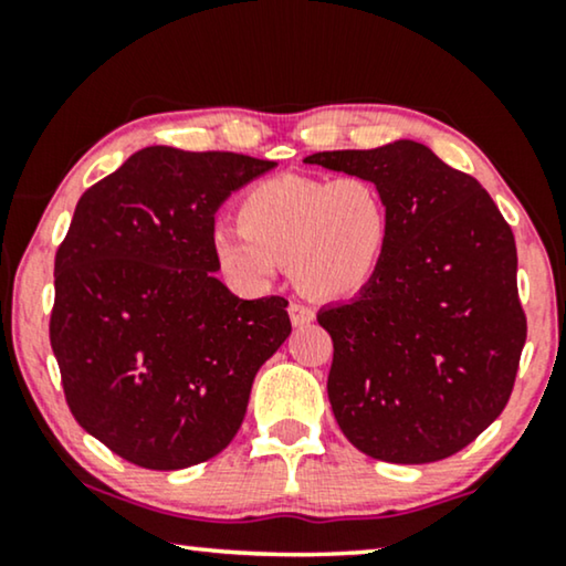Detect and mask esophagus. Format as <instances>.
Masks as SVG:
<instances>
[{
    "label": "esophagus",
    "mask_w": 566,
    "mask_h": 566,
    "mask_svg": "<svg viewBox=\"0 0 566 566\" xmlns=\"http://www.w3.org/2000/svg\"><path fill=\"white\" fill-rule=\"evenodd\" d=\"M289 316L293 327H304V324L314 322V308H308L304 304H291L289 306Z\"/></svg>",
    "instance_id": "esophagus-1"
}]
</instances>
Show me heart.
<instances>
[{
  "label": "heart",
  "instance_id": "obj_1",
  "mask_svg": "<svg viewBox=\"0 0 566 566\" xmlns=\"http://www.w3.org/2000/svg\"><path fill=\"white\" fill-rule=\"evenodd\" d=\"M239 229H216L211 252L231 285L258 291L289 265L306 296L343 301L376 281L391 244V208L358 175H281L250 188L237 206Z\"/></svg>",
  "mask_w": 566,
  "mask_h": 566
}]
</instances>
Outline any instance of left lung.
Masks as SVG:
<instances>
[{
  "label": "left lung",
  "instance_id": "left-lung-1",
  "mask_svg": "<svg viewBox=\"0 0 566 566\" xmlns=\"http://www.w3.org/2000/svg\"><path fill=\"white\" fill-rule=\"evenodd\" d=\"M304 161L368 177L391 208L376 281L316 314L339 430L389 463L459 453L505 409L528 332L513 229L474 177L409 138Z\"/></svg>",
  "mask_w": 566,
  "mask_h": 566
}]
</instances>
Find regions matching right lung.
<instances>
[{
  "label": "right lung",
  "mask_w": 566,
  "mask_h": 566,
  "mask_svg": "<svg viewBox=\"0 0 566 566\" xmlns=\"http://www.w3.org/2000/svg\"><path fill=\"white\" fill-rule=\"evenodd\" d=\"M275 161L146 146L84 192L56 252L51 347L74 420L136 467L213 459L291 335L281 296L213 273V216Z\"/></svg>",
  "instance_id": "right-lung-1"
}]
</instances>
